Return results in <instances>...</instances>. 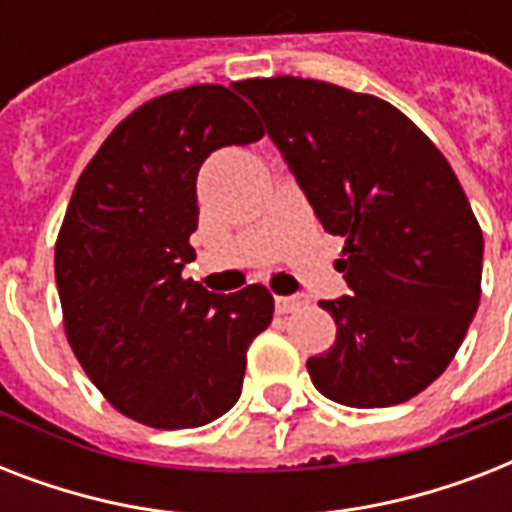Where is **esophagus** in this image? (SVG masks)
<instances>
[{
	"label": "esophagus",
	"instance_id": "34e87169",
	"mask_svg": "<svg viewBox=\"0 0 512 512\" xmlns=\"http://www.w3.org/2000/svg\"><path fill=\"white\" fill-rule=\"evenodd\" d=\"M308 305L305 295H289V297H276V311L279 313H295Z\"/></svg>",
	"mask_w": 512,
	"mask_h": 512
}]
</instances>
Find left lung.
<instances>
[{"instance_id": "obj_1", "label": "left lung", "mask_w": 512, "mask_h": 512, "mask_svg": "<svg viewBox=\"0 0 512 512\" xmlns=\"http://www.w3.org/2000/svg\"><path fill=\"white\" fill-rule=\"evenodd\" d=\"M313 212L345 247L337 340L308 358L321 396L404 404L444 374L481 300L484 233L425 132L385 100L300 76L244 79Z\"/></svg>"}]
</instances>
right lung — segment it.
Returning <instances> with one entry per match:
<instances>
[{"label":"right lung","mask_w":512,"mask_h":512,"mask_svg":"<svg viewBox=\"0 0 512 512\" xmlns=\"http://www.w3.org/2000/svg\"><path fill=\"white\" fill-rule=\"evenodd\" d=\"M263 135L236 92L193 84L135 108L76 180L55 244L68 345L108 404L148 428L223 417L273 319L263 284L215 295L183 279L199 167Z\"/></svg>","instance_id":"add662e5"}]
</instances>
